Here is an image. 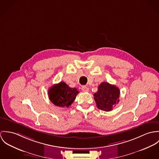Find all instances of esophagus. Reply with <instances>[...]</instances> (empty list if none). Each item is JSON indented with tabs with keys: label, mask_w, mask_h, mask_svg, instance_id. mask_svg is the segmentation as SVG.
Segmentation results:
<instances>
[{
	"label": "esophagus",
	"mask_w": 159,
	"mask_h": 159,
	"mask_svg": "<svg viewBox=\"0 0 159 159\" xmlns=\"http://www.w3.org/2000/svg\"><path fill=\"white\" fill-rule=\"evenodd\" d=\"M82 90L84 92H88V87H86V86H85V85H84V86H82Z\"/></svg>",
	"instance_id": "1"
}]
</instances>
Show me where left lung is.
Wrapping results in <instances>:
<instances>
[{
	"mask_svg": "<svg viewBox=\"0 0 159 159\" xmlns=\"http://www.w3.org/2000/svg\"><path fill=\"white\" fill-rule=\"evenodd\" d=\"M120 94L118 87L107 82H102L99 85L98 91L94 94V99L98 108L109 111L119 102Z\"/></svg>",
	"mask_w": 159,
	"mask_h": 159,
	"instance_id": "8db88e82",
	"label": "left lung"
}]
</instances>
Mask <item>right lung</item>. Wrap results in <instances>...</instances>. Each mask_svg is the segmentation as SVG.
Masks as SVG:
<instances>
[{
	"instance_id": "right-lung-1",
	"label": "right lung",
	"mask_w": 159,
	"mask_h": 159,
	"mask_svg": "<svg viewBox=\"0 0 159 159\" xmlns=\"http://www.w3.org/2000/svg\"><path fill=\"white\" fill-rule=\"evenodd\" d=\"M79 93L77 89L71 88L64 82H61L49 89L48 96L55 106L68 107L73 103Z\"/></svg>"
}]
</instances>
